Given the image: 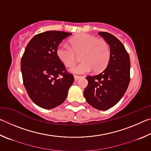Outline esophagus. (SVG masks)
<instances>
[{
    "instance_id": "esophagus-1",
    "label": "esophagus",
    "mask_w": 151,
    "mask_h": 151,
    "mask_svg": "<svg viewBox=\"0 0 151 151\" xmlns=\"http://www.w3.org/2000/svg\"><path fill=\"white\" fill-rule=\"evenodd\" d=\"M74 78H75V81H77V80H78L79 78H81V76H77V75H75V76H74Z\"/></svg>"
}]
</instances>
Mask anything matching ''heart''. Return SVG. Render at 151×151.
<instances>
[{
  "mask_svg": "<svg viewBox=\"0 0 151 151\" xmlns=\"http://www.w3.org/2000/svg\"><path fill=\"white\" fill-rule=\"evenodd\" d=\"M70 45L62 42L57 48V55L66 66H73L81 55L83 62L74 66L70 71L76 74H84L93 69L100 72L108 65L111 55L110 47L106 41L98 39L93 35L83 33L71 38Z\"/></svg>",
  "mask_w": 151,
  "mask_h": 151,
  "instance_id": "b5f03b06",
  "label": "heart"
}]
</instances>
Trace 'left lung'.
<instances>
[{"label":"left lung","instance_id":"left-lung-1","mask_svg":"<svg viewBox=\"0 0 151 151\" xmlns=\"http://www.w3.org/2000/svg\"><path fill=\"white\" fill-rule=\"evenodd\" d=\"M99 35L109 45L110 59L103 72L86 76L88 84L84 96L94 108L106 111L115 105L126 92L130 82L131 63L124 45L116 37L106 32Z\"/></svg>","mask_w":151,"mask_h":151}]
</instances>
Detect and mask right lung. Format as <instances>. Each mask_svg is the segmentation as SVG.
Returning a JSON list of instances; mask_svg holds the SVG:
<instances>
[{
	"label": "right lung",
	"instance_id": "obj_1",
	"mask_svg": "<svg viewBox=\"0 0 151 151\" xmlns=\"http://www.w3.org/2000/svg\"><path fill=\"white\" fill-rule=\"evenodd\" d=\"M72 33L50 30L35 35L21 58L22 80L30 99L40 107L51 109L62 104L74 76L57 55V48Z\"/></svg>",
	"mask_w": 151,
	"mask_h": 151
}]
</instances>
